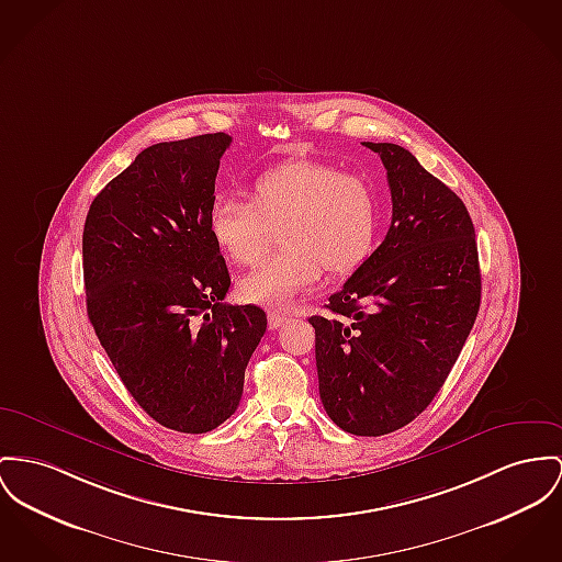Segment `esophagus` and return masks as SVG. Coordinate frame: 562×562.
<instances>
[{"instance_id": "esophagus-1", "label": "esophagus", "mask_w": 562, "mask_h": 562, "mask_svg": "<svg viewBox=\"0 0 562 562\" xmlns=\"http://www.w3.org/2000/svg\"><path fill=\"white\" fill-rule=\"evenodd\" d=\"M285 322H288V317L281 315V313H277V311H270V313H268V328H270V330H277V328L283 326Z\"/></svg>"}]
</instances>
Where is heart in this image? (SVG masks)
I'll list each match as a JSON object with an SVG mask.
<instances>
[{
  "label": "heart",
  "instance_id": "b5f03b06",
  "mask_svg": "<svg viewBox=\"0 0 562 562\" xmlns=\"http://www.w3.org/2000/svg\"><path fill=\"white\" fill-rule=\"evenodd\" d=\"M379 195L360 175L337 166L290 159L251 183V200L217 195L209 232L229 262L249 266L266 251L272 229L281 249L238 283L240 299L290 306L319 279L322 268L345 277L369 260L379 234Z\"/></svg>",
  "mask_w": 562,
  "mask_h": 562
}]
</instances>
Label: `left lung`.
<instances>
[{
	"label": "left lung",
	"instance_id": "left-lung-1",
	"mask_svg": "<svg viewBox=\"0 0 562 562\" xmlns=\"http://www.w3.org/2000/svg\"><path fill=\"white\" fill-rule=\"evenodd\" d=\"M385 170L383 243L313 315L319 396L345 432L381 437L424 412L456 364L482 300L464 202L392 143H364Z\"/></svg>",
	"mask_w": 562,
	"mask_h": 562
}]
</instances>
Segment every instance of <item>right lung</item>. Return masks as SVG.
<instances>
[{
	"instance_id": "add662e5",
	"label": "right lung",
	"mask_w": 562,
	"mask_h": 562,
	"mask_svg": "<svg viewBox=\"0 0 562 562\" xmlns=\"http://www.w3.org/2000/svg\"><path fill=\"white\" fill-rule=\"evenodd\" d=\"M232 138L159 143L102 189L82 229L89 322L150 417L200 435L236 412L266 333L256 304H227L229 272L209 232Z\"/></svg>"
}]
</instances>
